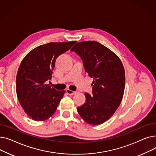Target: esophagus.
<instances>
[{"label": "esophagus", "mask_w": 156, "mask_h": 156, "mask_svg": "<svg viewBox=\"0 0 156 156\" xmlns=\"http://www.w3.org/2000/svg\"><path fill=\"white\" fill-rule=\"evenodd\" d=\"M66 92V93L69 95H74V94H76L78 92V91H72L69 89H67Z\"/></svg>", "instance_id": "34e87169"}]
</instances>
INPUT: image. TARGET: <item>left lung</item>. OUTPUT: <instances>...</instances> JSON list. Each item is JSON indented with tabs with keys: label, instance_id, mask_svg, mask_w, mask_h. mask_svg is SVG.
Masks as SVG:
<instances>
[{
	"label": "left lung",
	"instance_id": "1",
	"mask_svg": "<svg viewBox=\"0 0 156 156\" xmlns=\"http://www.w3.org/2000/svg\"><path fill=\"white\" fill-rule=\"evenodd\" d=\"M71 51L81 57L88 75L94 79L92 95L85 93V102L78 112L90 125L102 124L115 112L123 97V66L115 54L96 41L78 42Z\"/></svg>",
	"mask_w": 156,
	"mask_h": 156
}]
</instances>
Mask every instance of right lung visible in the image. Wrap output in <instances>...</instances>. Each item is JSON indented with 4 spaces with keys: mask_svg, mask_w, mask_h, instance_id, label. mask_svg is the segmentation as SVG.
I'll return each mask as SVG.
<instances>
[{
    "mask_svg": "<svg viewBox=\"0 0 156 156\" xmlns=\"http://www.w3.org/2000/svg\"><path fill=\"white\" fill-rule=\"evenodd\" d=\"M76 43L51 42L40 45L23 59L16 76V94L24 112L32 119L44 121L55 112L65 92L45 82L51 80L57 57Z\"/></svg>",
    "mask_w": 156,
    "mask_h": 156,
    "instance_id": "obj_1",
    "label": "right lung"
}]
</instances>
